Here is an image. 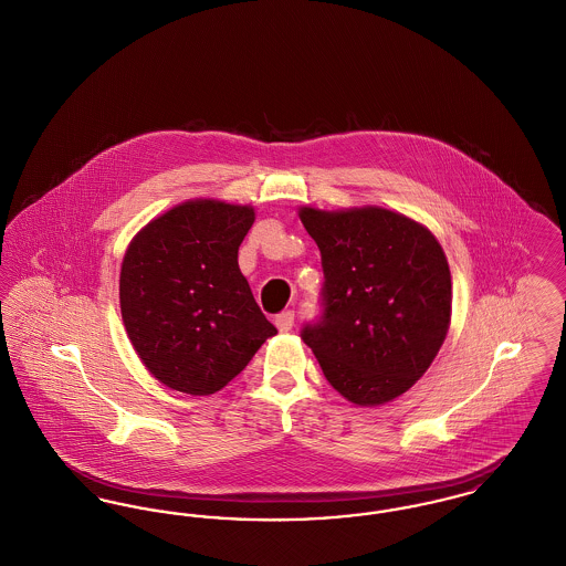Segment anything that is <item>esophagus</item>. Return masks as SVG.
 <instances>
[{"mask_svg":"<svg viewBox=\"0 0 566 566\" xmlns=\"http://www.w3.org/2000/svg\"><path fill=\"white\" fill-rule=\"evenodd\" d=\"M274 324H276V328H279L281 333L292 331V326H294V311H283V313H279L276 319H274Z\"/></svg>","mask_w":566,"mask_h":566,"instance_id":"34e87169","label":"esophagus"}]
</instances>
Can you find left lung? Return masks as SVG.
Instances as JSON below:
<instances>
[{"label":"left lung","mask_w":566,"mask_h":566,"mask_svg":"<svg viewBox=\"0 0 566 566\" xmlns=\"http://www.w3.org/2000/svg\"><path fill=\"white\" fill-rule=\"evenodd\" d=\"M322 253V315L301 337L331 386L356 406L412 388L451 324V270L427 227L386 208H301Z\"/></svg>","instance_id":"8db88e82"}]
</instances>
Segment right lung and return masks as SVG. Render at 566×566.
Here are the masks:
<instances>
[{
    "mask_svg": "<svg viewBox=\"0 0 566 566\" xmlns=\"http://www.w3.org/2000/svg\"><path fill=\"white\" fill-rule=\"evenodd\" d=\"M253 221L251 206L195 199L150 221L128 244L122 319L142 363L165 386L212 395L276 335L238 268Z\"/></svg>",
    "mask_w": 566,
    "mask_h": 566,
    "instance_id": "add662e5",
    "label": "right lung"
}]
</instances>
